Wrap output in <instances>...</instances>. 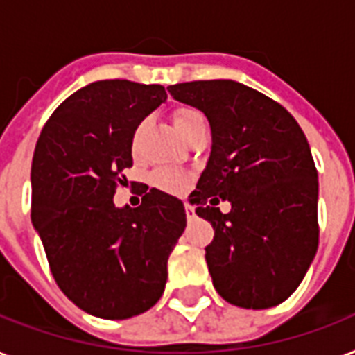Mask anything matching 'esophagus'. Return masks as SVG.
Here are the masks:
<instances>
[{"label": "esophagus", "instance_id": "1", "mask_svg": "<svg viewBox=\"0 0 355 355\" xmlns=\"http://www.w3.org/2000/svg\"><path fill=\"white\" fill-rule=\"evenodd\" d=\"M186 217H188L189 221L193 219V217H195V208H193V206L186 205Z\"/></svg>", "mask_w": 355, "mask_h": 355}]
</instances>
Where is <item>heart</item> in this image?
I'll return each mask as SVG.
<instances>
[{"mask_svg": "<svg viewBox=\"0 0 355 355\" xmlns=\"http://www.w3.org/2000/svg\"><path fill=\"white\" fill-rule=\"evenodd\" d=\"M199 119L205 118H202V114H200L199 110H195V108H178V110H175V114H173V125H175V128L180 132L182 138L191 130V127H193ZM138 132H136V138H138ZM150 182H153L155 188L162 189V191H167V193H180V191H184V188H186V184H188V177H186L182 171H178V169L162 167V169H156V171L150 175Z\"/></svg>", "mask_w": 355, "mask_h": 355, "instance_id": "1", "label": "heart"}]
</instances>
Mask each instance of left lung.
I'll return each instance as SVG.
<instances>
[{"mask_svg":"<svg viewBox=\"0 0 355 355\" xmlns=\"http://www.w3.org/2000/svg\"><path fill=\"white\" fill-rule=\"evenodd\" d=\"M210 121L211 153L189 195L211 223L206 263L227 302L267 309L291 297L319 247V180L309 144L291 114L236 80L167 88ZM228 200L233 210L216 205Z\"/></svg>","mask_w":355,"mask_h":355,"instance_id":"obj_1","label":"left lung"}]
</instances>
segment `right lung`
Instances as JSON below:
<instances>
[{
	"mask_svg": "<svg viewBox=\"0 0 355 355\" xmlns=\"http://www.w3.org/2000/svg\"><path fill=\"white\" fill-rule=\"evenodd\" d=\"M166 99L160 85L97 80L71 94L36 141L31 221L60 291L94 317L121 320L153 308L186 228L182 200L160 189L138 208L114 205L132 166L134 132Z\"/></svg>",
	"mask_w": 355,
	"mask_h": 355,
	"instance_id": "obj_1",
	"label": "right lung"
}]
</instances>
